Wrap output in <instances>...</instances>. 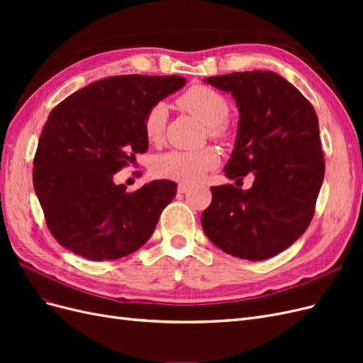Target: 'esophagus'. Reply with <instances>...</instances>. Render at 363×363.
Wrapping results in <instances>:
<instances>
[{
	"label": "esophagus",
	"mask_w": 363,
	"mask_h": 363,
	"mask_svg": "<svg viewBox=\"0 0 363 363\" xmlns=\"http://www.w3.org/2000/svg\"><path fill=\"white\" fill-rule=\"evenodd\" d=\"M189 189H191V184H188V183H180L179 188H177L179 194H186Z\"/></svg>",
	"instance_id": "34e87169"
}]
</instances>
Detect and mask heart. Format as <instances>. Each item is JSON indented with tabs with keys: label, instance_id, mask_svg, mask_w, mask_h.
Segmentation results:
<instances>
[{
	"label": "heart",
	"instance_id": "1",
	"mask_svg": "<svg viewBox=\"0 0 363 363\" xmlns=\"http://www.w3.org/2000/svg\"><path fill=\"white\" fill-rule=\"evenodd\" d=\"M177 103L186 112L199 118L204 125H207L208 133L212 136H223L224 123L230 113V106L224 95L208 86L195 84L179 96ZM167 121V104L157 103L150 108L144 123L148 140L159 142L163 138ZM218 163V152L211 147L196 151L174 150L156 157L152 163V171L162 179L194 183L203 179L207 171L216 168Z\"/></svg>",
	"mask_w": 363,
	"mask_h": 363
}]
</instances>
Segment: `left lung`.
I'll return each instance as SVG.
<instances>
[{"mask_svg":"<svg viewBox=\"0 0 363 363\" xmlns=\"http://www.w3.org/2000/svg\"><path fill=\"white\" fill-rule=\"evenodd\" d=\"M204 83L232 94L239 111L225 177L255 175L247 191L213 186L212 203L201 215L204 233L239 259L277 256L309 227L324 180L315 108L294 84L271 71L207 77Z\"/></svg>","mask_w":363,"mask_h":363,"instance_id":"8db88e82","label":"left lung"}]
</instances>
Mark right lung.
<instances>
[{
	"label": "right lung",
	"instance_id": "add662e5",
	"mask_svg": "<svg viewBox=\"0 0 363 363\" xmlns=\"http://www.w3.org/2000/svg\"><path fill=\"white\" fill-rule=\"evenodd\" d=\"M184 84L180 75L108 77L52 108L33 162V184L60 245L101 262L128 256L151 238L177 183L152 180L127 192L113 175L148 150L147 112Z\"/></svg>",
	"mask_w": 363,
	"mask_h": 363
}]
</instances>
